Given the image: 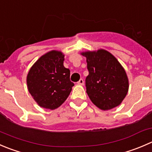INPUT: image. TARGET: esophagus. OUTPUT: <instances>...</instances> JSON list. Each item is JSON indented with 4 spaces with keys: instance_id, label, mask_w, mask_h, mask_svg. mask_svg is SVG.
I'll use <instances>...</instances> for the list:
<instances>
[{
    "instance_id": "1",
    "label": "esophagus",
    "mask_w": 152,
    "mask_h": 152,
    "mask_svg": "<svg viewBox=\"0 0 152 152\" xmlns=\"http://www.w3.org/2000/svg\"><path fill=\"white\" fill-rule=\"evenodd\" d=\"M78 85H84V80L82 79H79V82H77Z\"/></svg>"
}]
</instances>
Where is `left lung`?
Returning a JSON list of instances; mask_svg holds the SVG:
<instances>
[{
    "label": "left lung",
    "mask_w": 152,
    "mask_h": 152,
    "mask_svg": "<svg viewBox=\"0 0 152 152\" xmlns=\"http://www.w3.org/2000/svg\"><path fill=\"white\" fill-rule=\"evenodd\" d=\"M87 58L89 74L85 79L86 92L92 102L103 110L123 102L129 91L126 71L117 58L104 50L82 53Z\"/></svg>",
    "instance_id": "left-lung-1"
}]
</instances>
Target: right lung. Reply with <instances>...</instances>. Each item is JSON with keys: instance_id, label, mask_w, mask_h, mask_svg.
<instances>
[{"instance_id": "right-lung-1", "label": "right lung", "mask_w": 152, "mask_h": 152, "mask_svg": "<svg viewBox=\"0 0 152 152\" xmlns=\"http://www.w3.org/2000/svg\"><path fill=\"white\" fill-rule=\"evenodd\" d=\"M64 57L59 51H50L42 56L28 73V91L41 107L50 110L58 107L74 86L70 70L63 64Z\"/></svg>"}]
</instances>
